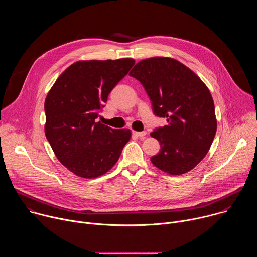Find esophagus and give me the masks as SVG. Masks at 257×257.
<instances>
[{"instance_id":"esophagus-1","label":"esophagus","mask_w":257,"mask_h":257,"mask_svg":"<svg viewBox=\"0 0 257 257\" xmlns=\"http://www.w3.org/2000/svg\"><path fill=\"white\" fill-rule=\"evenodd\" d=\"M132 134L139 137V138H142L146 135V131H141V132H137V131H132Z\"/></svg>"}]
</instances>
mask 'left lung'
<instances>
[{"instance_id":"1","label":"left lung","mask_w":257,"mask_h":257,"mask_svg":"<svg viewBox=\"0 0 257 257\" xmlns=\"http://www.w3.org/2000/svg\"><path fill=\"white\" fill-rule=\"evenodd\" d=\"M129 75L144 87L154 114L168 122L151 133L161 144L152 163L170 175L189 172L206 156L216 132L207 86L188 67L166 57L138 62Z\"/></svg>"}]
</instances>
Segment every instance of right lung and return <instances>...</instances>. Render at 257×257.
Wrapping results in <instances>:
<instances>
[{
    "label": "right lung",
    "mask_w": 257,
    "mask_h": 257,
    "mask_svg": "<svg viewBox=\"0 0 257 257\" xmlns=\"http://www.w3.org/2000/svg\"><path fill=\"white\" fill-rule=\"evenodd\" d=\"M133 59L78 61L69 66L45 101V133L57 159L70 172L96 178L111 170L131 137L129 129L95 122L113 88Z\"/></svg>",
    "instance_id": "right-lung-1"
}]
</instances>
